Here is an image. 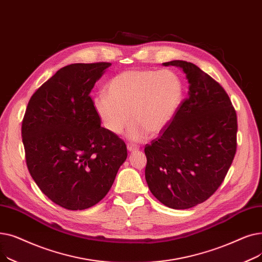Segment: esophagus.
Masks as SVG:
<instances>
[{"label": "esophagus", "mask_w": 262, "mask_h": 262, "mask_svg": "<svg viewBox=\"0 0 262 262\" xmlns=\"http://www.w3.org/2000/svg\"><path fill=\"white\" fill-rule=\"evenodd\" d=\"M127 148H128L129 151H135V150H138V149H139V146L138 145H133V144H128Z\"/></svg>", "instance_id": "34e87169"}]
</instances>
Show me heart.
<instances>
[{"mask_svg": "<svg viewBox=\"0 0 262 262\" xmlns=\"http://www.w3.org/2000/svg\"><path fill=\"white\" fill-rule=\"evenodd\" d=\"M105 94L94 100L104 128L119 134L131 116L129 138L139 142L148 133L159 134L171 122L182 102L183 84L170 70H127L107 83Z\"/></svg>", "mask_w": 262, "mask_h": 262, "instance_id": "b5f03b06", "label": "heart"}]
</instances>
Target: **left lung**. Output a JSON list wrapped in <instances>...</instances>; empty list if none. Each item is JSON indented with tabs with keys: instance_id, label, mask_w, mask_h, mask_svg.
<instances>
[{
	"instance_id": "1",
	"label": "left lung",
	"mask_w": 262,
	"mask_h": 262,
	"mask_svg": "<svg viewBox=\"0 0 262 262\" xmlns=\"http://www.w3.org/2000/svg\"><path fill=\"white\" fill-rule=\"evenodd\" d=\"M182 69L189 95L168 126L145 146L148 188L160 203L189 209L212 195L225 179L236 151L235 110L225 90L196 65Z\"/></svg>"
}]
</instances>
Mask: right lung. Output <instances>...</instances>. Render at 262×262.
Listing matches in <instances>:
<instances>
[{"mask_svg": "<svg viewBox=\"0 0 262 262\" xmlns=\"http://www.w3.org/2000/svg\"><path fill=\"white\" fill-rule=\"evenodd\" d=\"M111 63L60 68L31 97L22 142L32 178L51 201L84 210L107 194L127 146L101 127L90 94Z\"/></svg>", "mask_w": 262, "mask_h": 262, "instance_id": "1", "label": "right lung"}]
</instances>
